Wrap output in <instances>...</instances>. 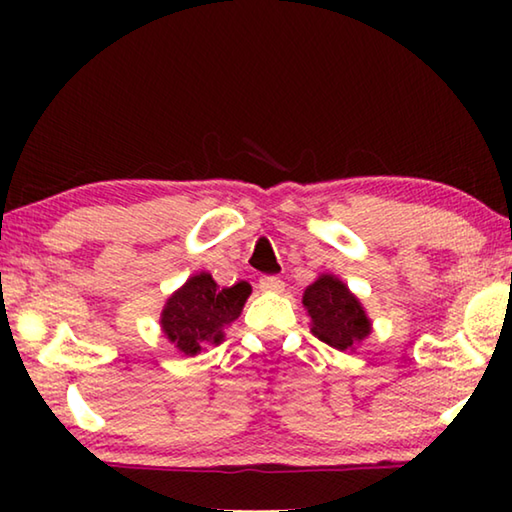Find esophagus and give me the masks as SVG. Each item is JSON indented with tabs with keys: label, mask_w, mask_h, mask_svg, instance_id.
<instances>
[{
	"label": "esophagus",
	"mask_w": 512,
	"mask_h": 512,
	"mask_svg": "<svg viewBox=\"0 0 512 512\" xmlns=\"http://www.w3.org/2000/svg\"><path fill=\"white\" fill-rule=\"evenodd\" d=\"M259 289L280 293L284 289V282L280 280V277H275V275H264V277H259Z\"/></svg>",
	"instance_id": "34e87169"
}]
</instances>
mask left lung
Here are the masks:
<instances>
[{
	"mask_svg": "<svg viewBox=\"0 0 512 512\" xmlns=\"http://www.w3.org/2000/svg\"><path fill=\"white\" fill-rule=\"evenodd\" d=\"M311 316V332L336 350H354L370 334L372 323L359 298L334 275H320L302 296Z\"/></svg>",
	"mask_w": 512,
	"mask_h": 512,
	"instance_id": "1",
	"label": "left lung"
}]
</instances>
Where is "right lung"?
Wrapping results in <instances>:
<instances>
[{"instance_id":"1","label":"right lung","mask_w":512,"mask_h":512,"mask_svg":"<svg viewBox=\"0 0 512 512\" xmlns=\"http://www.w3.org/2000/svg\"><path fill=\"white\" fill-rule=\"evenodd\" d=\"M250 291L248 282L221 289L210 273L189 277L162 309V332L178 352L194 357L205 345L223 341V329L239 318Z\"/></svg>"}]
</instances>
